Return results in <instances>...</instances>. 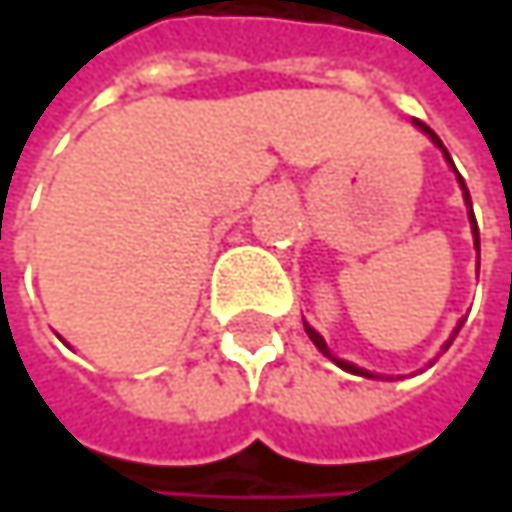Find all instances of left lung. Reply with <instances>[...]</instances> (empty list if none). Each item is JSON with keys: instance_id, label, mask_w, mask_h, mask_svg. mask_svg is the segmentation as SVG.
I'll return each mask as SVG.
<instances>
[{"instance_id": "left-lung-1", "label": "left lung", "mask_w": 512, "mask_h": 512, "mask_svg": "<svg viewBox=\"0 0 512 512\" xmlns=\"http://www.w3.org/2000/svg\"><path fill=\"white\" fill-rule=\"evenodd\" d=\"M415 127H418L421 133H427V136H430V142H433L436 148H442V154H445V159H448V162L454 165V159H451V154L445 151V145H442V139H439V136H436V133H433V130H430V127L424 124V121H415ZM457 180H460V186H462V198H465V204H468V219H471V234H474V249H477V255H480V237H477V222H474V213H471V195H468V189H465V180H462L460 174H457ZM460 326H462V323H460ZM460 326L454 329V335H451V341L457 338V332H460ZM305 332H308V338L314 341V347H317V350H320L323 356L332 358V361H335L338 367H344V370H350V373H356V376H367V379H376V376H373L370 370H364V367H356V364H350V361H344V358H335V356H332V353H329V347H326V341H323V335H320V332H314V329H311L308 323H305ZM451 341H448L445 347H451Z\"/></svg>"}]
</instances>
